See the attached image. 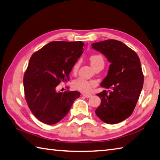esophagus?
I'll return each instance as SVG.
<instances>
[{
	"label": "esophagus",
	"mask_w": 160,
	"mask_h": 160,
	"mask_svg": "<svg viewBox=\"0 0 160 160\" xmlns=\"http://www.w3.org/2000/svg\"><path fill=\"white\" fill-rule=\"evenodd\" d=\"M83 96L86 98H89L91 97L92 95L90 93H83Z\"/></svg>",
	"instance_id": "esophagus-1"
}]
</instances>
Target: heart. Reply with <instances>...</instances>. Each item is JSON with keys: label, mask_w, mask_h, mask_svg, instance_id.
<instances>
[{"label": "heart", "mask_w": 160, "mask_h": 160, "mask_svg": "<svg viewBox=\"0 0 160 160\" xmlns=\"http://www.w3.org/2000/svg\"><path fill=\"white\" fill-rule=\"evenodd\" d=\"M89 59H90L91 65L94 68H96L100 64H104V59H103L102 56L100 54L92 55ZM79 62H77L74 64V67H73V72H76L77 71L78 67H79ZM96 85V82H93V81H91H91L86 80L82 77H78L73 82V86H74L75 88H77V90L82 92H84V93H88V92H90L92 88Z\"/></svg>", "instance_id": "heart-1"}]
</instances>
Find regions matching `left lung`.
I'll list each match as a JSON object with an SVG mask.
<instances>
[{"label": "left lung", "instance_id": "8db88e82", "mask_svg": "<svg viewBox=\"0 0 160 160\" xmlns=\"http://www.w3.org/2000/svg\"><path fill=\"white\" fill-rule=\"evenodd\" d=\"M111 62L108 75L100 83L108 89L97 94L101 104L96 114L107 124H114L131 115L143 86L141 62L135 51L122 42L108 39L92 44Z\"/></svg>", "mask_w": 160, "mask_h": 160}]
</instances>
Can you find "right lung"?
<instances>
[{
    "label": "right lung",
    "instance_id": "right-lung-1",
    "mask_svg": "<svg viewBox=\"0 0 160 160\" xmlns=\"http://www.w3.org/2000/svg\"><path fill=\"white\" fill-rule=\"evenodd\" d=\"M82 41H52L32 55L24 75V96L33 115L46 124L62 119L74 100L77 91L58 93L56 87L69 79V73L82 55Z\"/></svg>",
    "mask_w": 160,
    "mask_h": 160
}]
</instances>
